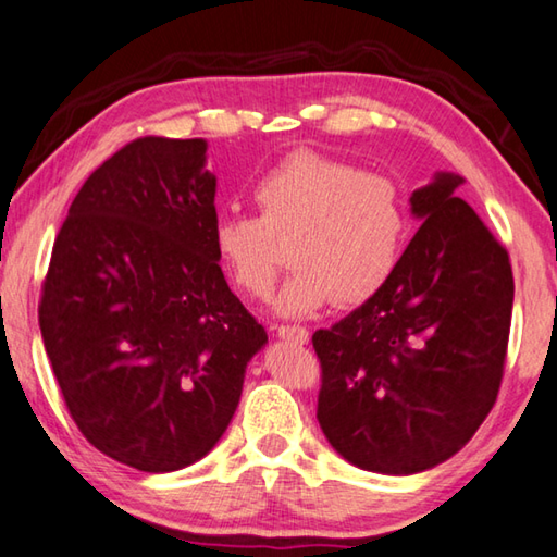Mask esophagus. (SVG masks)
Masks as SVG:
<instances>
[{
    "label": "esophagus",
    "instance_id": "1",
    "mask_svg": "<svg viewBox=\"0 0 557 557\" xmlns=\"http://www.w3.org/2000/svg\"><path fill=\"white\" fill-rule=\"evenodd\" d=\"M277 335L282 337V341H289L294 345L309 343V331L301 329V325H277Z\"/></svg>",
    "mask_w": 557,
    "mask_h": 557
}]
</instances>
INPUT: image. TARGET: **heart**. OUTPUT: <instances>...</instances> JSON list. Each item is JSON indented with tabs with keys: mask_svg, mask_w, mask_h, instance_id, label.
<instances>
[{
	"mask_svg": "<svg viewBox=\"0 0 557 557\" xmlns=\"http://www.w3.org/2000/svg\"><path fill=\"white\" fill-rule=\"evenodd\" d=\"M253 202L258 216H214L212 248L236 287L263 299L285 265L275 238L294 233V270L275 299L277 313L307 315L333 299L362 304L394 275L408 220L391 178L294 151L258 178Z\"/></svg>",
	"mask_w": 557,
	"mask_h": 557,
	"instance_id": "1",
	"label": "heart"
}]
</instances>
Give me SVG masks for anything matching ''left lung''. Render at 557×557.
<instances>
[{
  "label": "left lung",
  "mask_w": 557,
  "mask_h": 557,
  "mask_svg": "<svg viewBox=\"0 0 557 557\" xmlns=\"http://www.w3.org/2000/svg\"><path fill=\"white\" fill-rule=\"evenodd\" d=\"M463 183L437 173L410 195L422 226L362 307L313 333L325 440L362 471L412 475L451 459L493 410L515 277Z\"/></svg>",
  "instance_id": "1"
}]
</instances>
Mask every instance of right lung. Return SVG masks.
Wrapping results in <instances>:
<instances>
[{
  "label": "right lung",
  "instance_id": "1",
  "mask_svg": "<svg viewBox=\"0 0 557 557\" xmlns=\"http://www.w3.org/2000/svg\"><path fill=\"white\" fill-rule=\"evenodd\" d=\"M205 139L139 137L70 207L38 321L76 428L145 473L200 461L242 398L268 333L228 289L212 248Z\"/></svg>",
  "mask_w": 557,
  "mask_h": 557
}]
</instances>
